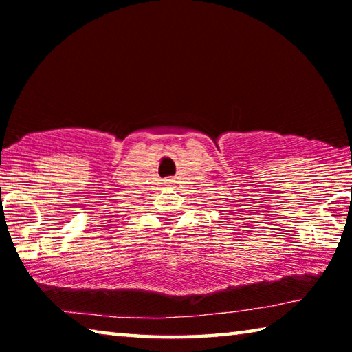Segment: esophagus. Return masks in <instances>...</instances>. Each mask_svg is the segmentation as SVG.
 <instances>
[{
  "instance_id": "34e87169",
  "label": "esophagus",
  "mask_w": 352,
  "mask_h": 352,
  "mask_svg": "<svg viewBox=\"0 0 352 352\" xmlns=\"http://www.w3.org/2000/svg\"><path fill=\"white\" fill-rule=\"evenodd\" d=\"M174 184V180H166V186H172Z\"/></svg>"
}]
</instances>
